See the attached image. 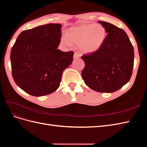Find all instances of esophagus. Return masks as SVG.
<instances>
[{
  "label": "esophagus",
  "mask_w": 147,
  "mask_h": 147,
  "mask_svg": "<svg viewBox=\"0 0 147 147\" xmlns=\"http://www.w3.org/2000/svg\"><path fill=\"white\" fill-rule=\"evenodd\" d=\"M80 55L79 54V53H75L74 55V59H78L79 58V57H80Z\"/></svg>",
  "instance_id": "obj_1"
}]
</instances>
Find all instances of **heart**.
Here are the masks:
<instances>
[{
	"mask_svg": "<svg viewBox=\"0 0 147 147\" xmlns=\"http://www.w3.org/2000/svg\"><path fill=\"white\" fill-rule=\"evenodd\" d=\"M105 29L99 24H83L69 29L67 36L62 38L64 45H78L83 53L92 54L99 51L106 39Z\"/></svg>",
	"mask_w": 147,
	"mask_h": 147,
	"instance_id": "heart-1",
	"label": "heart"
}]
</instances>
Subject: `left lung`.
I'll return each instance as SVG.
<instances>
[{
	"label": "left lung",
	"instance_id": "1",
	"mask_svg": "<svg viewBox=\"0 0 147 147\" xmlns=\"http://www.w3.org/2000/svg\"><path fill=\"white\" fill-rule=\"evenodd\" d=\"M98 23L105 29L107 35L99 51L82 57L85 64L82 75L91 90L110 93L119 90L129 81L134 51L124 30L107 22Z\"/></svg>",
	"mask_w": 147,
	"mask_h": 147
}]
</instances>
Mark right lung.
Instances as JSON below:
<instances>
[{
	"label": "right lung",
	"mask_w": 147,
	"mask_h": 147,
	"mask_svg": "<svg viewBox=\"0 0 147 147\" xmlns=\"http://www.w3.org/2000/svg\"><path fill=\"white\" fill-rule=\"evenodd\" d=\"M60 24H48L26 30L18 37L10 53L12 76L21 90L34 96L55 92L63 71L72 64L73 51L57 49Z\"/></svg>",
	"instance_id": "obj_1"
}]
</instances>
